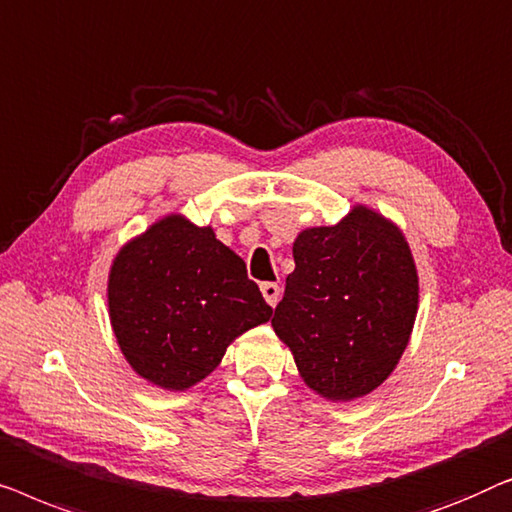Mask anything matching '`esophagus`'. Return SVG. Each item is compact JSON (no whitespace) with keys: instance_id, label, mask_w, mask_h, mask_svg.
I'll return each instance as SVG.
<instances>
[{"instance_id":"34e87169","label":"esophagus","mask_w":512,"mask_h":512,"mask_svg":"<svg viewBox=\"0 0 512 512\" xmlns=\"http://www.w3.org/2000/svg\"><path fill=\"white\" fill-rule=\"evenodd\" d=\"M262 294H264L266 304L276 306L280 299V285L278 283H262Z\"/></svg>"}]
</instances>
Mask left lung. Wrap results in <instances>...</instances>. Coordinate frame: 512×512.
Returning a JSON list of instances; mask_svg holds the SVG:
<instances>
[{
    "label": "left lung",
    "instance_id": "8db88e82",
    "mask_svg": "<svg viewBox=\"0 0 512 512\" xmlns=\"http://www.w3.org/2000/svg\"><path fill=\"white\" fill-rule=\"evenodd\" d=\"M294 271L271 325L304 383L331 401L383 385L417 315V269L399 227L366 206L311 227L292 246Z\"/></svg>",
    "mask_w": 512,
    "mask_h": 512
}]
</instances>
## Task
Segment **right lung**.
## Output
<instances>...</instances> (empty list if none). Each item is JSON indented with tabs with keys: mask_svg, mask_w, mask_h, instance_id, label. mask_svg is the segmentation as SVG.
I'll list each match as a JSON object with an SVG mask.
<instances>
[{
	"mask_svg": "<svg viewBox=\"0 0 512 512\" xmlns=\"http://www.w3.org/2000/svg\"><path fill=\"white\" fill-rule=\"evenodd\" d=\"M273 308L246 262L183 215H167L122 246L109 273V315L129 366L162 390H187L227 345Z\"/></svg>",
	"mask_w": 512,
	"mask_h": 512,
	"instance_id": "1",
	"label": "right lung"
}]
</instances>
